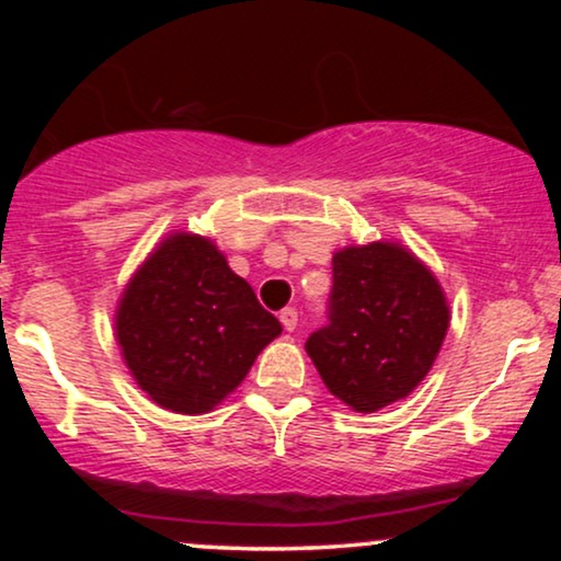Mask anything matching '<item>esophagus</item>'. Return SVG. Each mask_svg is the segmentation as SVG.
Segmentation results:
<instances>
[{"label":"esophagus","mask_w":561,"mask_h":561,"mask_svg":"<svg viewBox=\"0 0 561 561\" xmlns=\"http://www.w3.org/2000/svg\"><path fill=\"white\" fill-rule=\"evenodd\" d=\"M279 321L287 332H295L298 330V311L295 308H285V311H279Z\"/></svg>","instance_id":"esophagus-1"}]
</instances>
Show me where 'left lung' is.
I'll return each instance as SVG.
<instances>
[{"instance_id":"obj_1","label":"left lung","mask_w":561,"mask_h":561,"mask_svg":"<svg viewBox=\"0 0 561 561\" xmlns=\"http://www.w3.org/2000/svg\"><path fill=\"white\" fill-rule=\"evenodd\" d=\"M450 324L437 276L401 242L347 244L332 255L330 324L306 340L327 390L358 414L411 396Z\"/></svg>"}]
</instances>
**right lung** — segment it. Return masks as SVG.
I'll return each mask as SVG.
<instances>
[{"label":"right lung","mask_w":561,"mask_h":561,"mask_svg":"<svg viewBox=\"0 0 561 561\" xmlns=\"http://www.w3.org/2000/svg\"><path fill=\"white\" fill-rule=\"evenodd\" d=\"M282 334L210 237L171 231L121 293L115 340L134 382L160 409L208 414Z\"/></svg>","instance_id":"add662e5"}]
</instances>
